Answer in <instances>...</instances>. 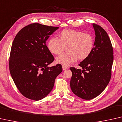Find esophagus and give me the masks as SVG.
<instances>
[{"mask_svg": "<svg viewBox=\"0 0 122 122\" xmlns=\"http://www.w3.org/2000/svg\"><path fill=\"white\" fill-rule=\"evenodd\" d=\"M62 67L63 70H67V68H67V66H64V65H62Z\"/></svg>", "mask_w": 122, "mask_h": 122, "instance_id": "obj_1", "label": "esophagus"}]
</instances>
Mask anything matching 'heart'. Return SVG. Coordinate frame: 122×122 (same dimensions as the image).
Segmentation results:
<instances>
[{
  "label": "heart",
  "mask_w": 122,
  "mask_h": 122,
  "mask_svg": "<svg viewBox=\"0 0 122 122\" xmlns=\"http://www.w3.org/2000/svg\"><path fill=\"white\" fill-rule=\"evenodd\" d=\"M94 46V38L90 34L73 30H62L59 34V39L51 38L48 43L49 50L56 55H60L66 48L68 52L56 58V62L64 66H69L78 59H87Z\"/></svg>",
  "instance_id": "b5f03b06"
}]
</instances>
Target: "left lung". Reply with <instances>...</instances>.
I'll return each mask as SVG.
<instances>
[{"instance_id":"obj_1","label":"left lung","mask_w":122,"mask_h":122,"mask_svg":"<svg viewBox=\"0 0 122 122\" xmlns=\"http://www.w3.org/2000/svg\"><path fill=\"white\" fill-rule=\"evenodd\" d=\"M92 27L95 39L92 54L79 65L83 70L70 68L72 92L86 100L96 97L106 88L111 77L113 61V48L107 33L99 25L93 23Z\"/></svg>"}]
</instances>
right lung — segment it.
Segmentation results:
<instances>
[{"label":"right lung","instance_id":"obj_1","mask_svg":"<svg viewBox=\"0 0 122 122\" xmlns=\"http://www.w3.org/2000/svg\"><path fill=\"white\" fill-rule=\"evenodd\" d=\"M59 27L32 23L20 30L11 49L9 70L16 87L28 99H43L53 88L62 71L60 64L49 67L54 57L46 45Z\"/></svg>","mask_w":122,"mask_h":122}]
</instances>
